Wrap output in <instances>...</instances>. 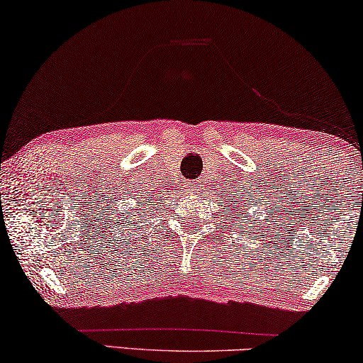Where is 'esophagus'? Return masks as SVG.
Segmentation results:
<instances>
[{
  "instance_id": "esophagus-1",
  "label": "esophagus",
  "mask_w": 363,
  "mask_h": 363,
  "mask_svg": "<svg viewBox=\"0 0 363 363\" xmlns=\"http://www.w3.org/2000/svg\"><path fill=\"white\" fill-rule=\"evenodd\" d=\"M186 186H188L189 191L194 193V191H198V189H199V183H196V182H189Z\"/></svg>"
}]
</instances>
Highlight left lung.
<instances>
[{"mask_svg":"<svg viewBox=\"0 0 363 363\" xmlns=\"http://www.w3.org/2000/svg\"><path fill=\"white\" fill-rule=\"evenodd\" d=\"M227 211H228L227 213L233 212V216H231L230 220L238 222V223H240V228H242V225H245V220H246V218L242 217V211H245V201H242V194H241L240 199L230 201V204L227 206ZM247 222H251V220H247Z\"/></svg>","mask_w":363,"mask_h":363,"instance_id":"left-lung-1","label":"left lung"}]
</instances>
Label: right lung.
I'll return each mask as SVG.
<instances>
[{
	"label": "right lung",
	"instance_id": "add662e5",
	"mask_svg": "<svg viewBox=\"0 0 363 363\" xmlns=\"http://www.w3.org/2000/svg\"><path fill=\"white\" fill-rule=\"evenodd\" d=\"M140 201L141 199H138V203H140ZM147 204V199H145V201H143V203H141V209L140 211H136V209H132V216H127V217H122V220L121 222H118V223H121L122 225V227H125V228H130V225H132V222H130V220H133V223H136V220H140V222H143V218H145V220H146V217H147V213H150V212H147V209H146V206ZM125 221L126 225H123V222Z\"/></svg>",
	"mask_w": 363,
	"mask_h": 363
}]
</instances>
